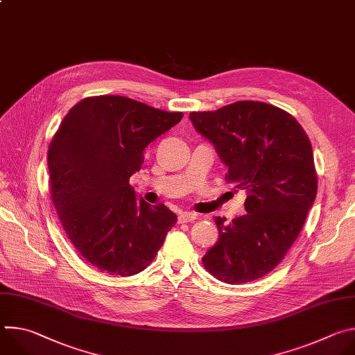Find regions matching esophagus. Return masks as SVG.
I'll list each match as a JSON object with an SVG mask.
<instances>
[{
  "label": "esophagus",
  "instance_id": "obj_1",
  "mask_svg": "<svg viewBox=\"0 0 355 355\" xmlns=\"http://www.w3.org/2000/svg\"><path fill=\"white\" fill-rule=\"evenodd\" d=\"M196 219H198L196 214H192V212H181V214L178 215V222H180V223L193 222V220H196Z\"/></svg>",
  "mask_w": 355,
  "mask_h": 355
}]
</instances>
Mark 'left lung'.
<instances>
[{
    "mask_svg": "<svg viewBox=\"0 0 355 355\" xmlns=\"http://www.w3.org/2000/svg\"><path fill=\"white\" fill-rule=\"evenodd\" d=\"M189 119L227 166L226 181L247 193L245 215L230 223L215 218L219 239L202 263L226 284L256 281L282 261L315 202L311 140L291 114L260 101L191 112Z\"/></svg>",
    "mask_w": 355,
    "mask_h": 355,
    "instance_id": "1",
    "label": "left lung"
}]
</instances>
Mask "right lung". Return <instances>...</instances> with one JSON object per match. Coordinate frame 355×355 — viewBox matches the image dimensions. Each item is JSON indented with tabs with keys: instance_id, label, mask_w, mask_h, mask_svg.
<instances>
[{
	"instance_id": "obj_1",
	"label": "right lung",
	"mask_w": 355,
	"mask_h": 355,
	"mask_svg": "<svg viewBox=\"0 0 355 355\" xmlns=\"http://www.w3.org/2000/svg\"><path fill=\"white\" fill-rule=\"evenodd\" d=\"M182 116L126 96H88L69 111L50 141V195L60 223L101 272L143 271L175 225L177 215L166 205L137 200L129 178L141 167L143 150Z\"/></svg>"
}]
</instances>
